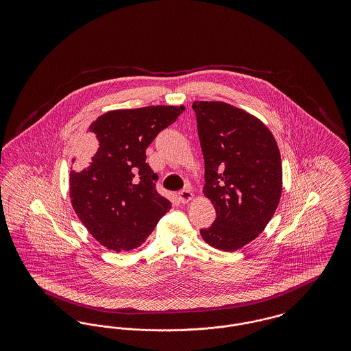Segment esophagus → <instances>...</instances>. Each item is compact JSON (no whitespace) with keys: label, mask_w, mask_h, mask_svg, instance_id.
<instances>
[{"label":"esophagus","mask_w":351,"mask_h":351,"mask_svg":"<svg viewBox=\"0 0 351 351\" xmlns=\"http://www.w3.org/2000/svg\"><path fill=\"white\" fill-rule=\"evenodd\" d=\"M178 197H179V201H180V202L186 204V202L192 201V199H193V193H192V191H191V189L185 188V189L180 191V192L178 193Z\"/></svg>","instance_id":"34e87169"}]
</instances>
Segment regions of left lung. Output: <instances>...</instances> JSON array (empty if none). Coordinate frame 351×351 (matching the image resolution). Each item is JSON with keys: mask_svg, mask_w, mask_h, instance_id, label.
I'll return each mask as SVG.
<instances>
[{"mask_svg": "<svg viewBox=\"0 0 351 351\" xmlns=\"http://www.w3.org/2000/svg\"><path fill=\"white\" fill-rule=\"evenodd\" d=\"M192 108L205 163L202 192L217 215L201 237L218 250H238L265 230L279 205L280 151L267 126L243 109L222 101Z\"/></svg>", "mask_w": 351, "mask_h": 351, "instance_id": "obj_1", "label": "left lung"}]
</instances>
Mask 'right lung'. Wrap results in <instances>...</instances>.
Listing matches in <instances>:
<instances>
[{"label":"right lung","instance_id":"1","mask_svg":"<svg viewBox=\"0 0 351 351\" xmlns=\"http://www.w3.org/2000/svg\"><path fill=\"white\" fill-rule=\"evenodd\" d=\"M184 110L183 105L117 109L88 128L82 149L89 162L83 169L71 168L69 197L86 230L104 247L139 249L171 209V202L155 191L158 175L146 163V149Z\"/></svg>","mask_w":351,"mask_h":351}]
</instances>
